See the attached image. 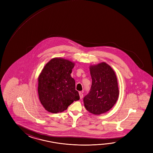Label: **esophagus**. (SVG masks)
I'll use <instances>...</instances> for the list:
<instances>
[{
  "label": "esophagus",
  "mask_w": 153,
  "mask_h": 153,
  "mask_svg": "<svg viewBox=\"0 0 153 153\" xmlns=\"http://www.w3.org/2000/svg\"><path fill=\"white\" fill-rule=\"evenodd\" d=\"M79 95H80V99H82V97H83V94H82V92H79Z\"/></svg>",
  "instance_id": "esophagus-1"
}]
</instances>
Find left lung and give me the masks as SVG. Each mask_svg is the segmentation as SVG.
I'll use <instances>...</instances> for the list:
<instances>
[{
	"instance_id": "left-lung-1",
	"label": "left lung",
	"mask_w": 153,
	"mask_h": 153,
	"mask_svg": "<svg viewBox=\"0 0 153 153\" xmlns=\"http://www.w3.org/2000/svg\"><path fill=\"white\" fill-rule=\"evenodd\" d=\"M92 86L83 98L84 106L89 113L100 115L109 111L117 102L119 91L117 76L105 62L90 66Z\"/></svg>"
}]
</instances>
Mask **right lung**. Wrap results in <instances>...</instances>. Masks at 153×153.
<instances>
[{
	"instance_id": "obj_1",
	"label": "right lung",
	"mask_w": 153,
	"mask_h": 153,
	"mask_svg": "<svg viewBox=\"0 0 153 153\" xmlns=\"http://www.w3.org/2000/svg\"><path fill=\"white\" fill-rule=\"evenodd\" d=\"M74 63L62 58H53L45 66L38 78L39 100L52 113L66 110L74 101L80 99L75 82L71 74Z\"/></svg>"
}]
</instances>
